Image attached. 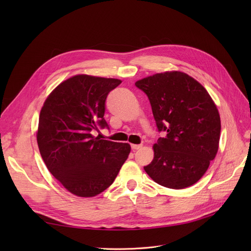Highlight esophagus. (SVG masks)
<instances>
[{
    "instance_id": "34e87169",
    "label": "esophagus",
    "mask_w": 251,
    "mask_h": 251,
    "mask_svg": "<svg viewBox=\"0 0 251 251\" xmlns=\"http://www.w3.org/2000/svg\"><path fill=\"white\" fill-rule=\"evenodd\" d=\"M141 148H142V144H131V149H132L133 151L139 150Z\"/></svg>"
}]
</instances>
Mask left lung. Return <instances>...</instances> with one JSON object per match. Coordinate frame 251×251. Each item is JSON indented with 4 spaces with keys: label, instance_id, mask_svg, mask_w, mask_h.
I'll return each mask as SVG.
<instances>
[{
    "label": "left lung",
    "instance_id": "obj_1",
    "mask_svg": "<svg viewBox=\"0 0 251 251\" xmlns=\"http://www.w3.org/2000/svg\"><path fill=\"white\" fill-rule=\"evenodd\" d=\"M135 85L148 96L157 130L165 134L154 143L153 160L144 170L168 188L193 185L218 152L217 105L199 81L179 71L157 73Z\"/></svg>",
    "mask_w": 251,
    "mask_h": 251
}]
</instances>
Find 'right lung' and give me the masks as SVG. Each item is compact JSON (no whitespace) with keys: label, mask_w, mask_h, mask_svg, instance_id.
I'll use <instances>...</instances> for the list:
<instances>
[{"label":"right lung","mask_w":251,"mask_h":251,"mask_svg":"<svg viewBox=\"0 0 251 251\" xmlns=\"http://www.w3.org/2000/svg\"><path fill=\"white\" fill-rule=\"evenodd\" d=\"M121 82L75 75L50 92L39 114V152L50 174L77 196H96L107 189L130 153L129 143L91 134L99 127L109 129L105 100Z\"/></svg>","instance_id":"right-lung-1"}]
</instances>
